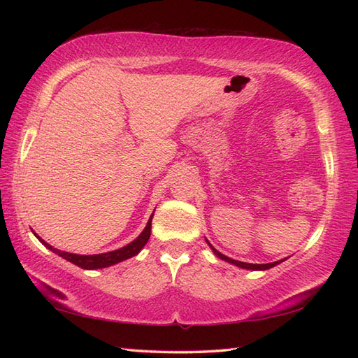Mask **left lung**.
I'll list each match as a JSON object with an SVG mask.
<instances>
[{
    "label": "left lung",
    "mask_w": 358,
    "mask_h": 358,
    "mask_svg": "<svg viewBox=\"0 0 358 358\" xmlns=\"http://www.w3.org/2000/svg\"><path fill=\"white\" fill-rule=\"evenodd\" d=\"M208 241V240H206ZM208 245H209V248L212 249V252H214L218 258H222V260H224V262H227V263H231V264H234V266H238V268H241V269H249V271H266V269H271V268H273V266H277V264H280L281 262H285V260H278V262H273V263H266V264H254V263H245V262H238V260H232V258H229V257H226V255H223L222 252H218V250L210 245V243L208 241Z\"/></svg>",
    "instance_id": "1"
}]
</instances>
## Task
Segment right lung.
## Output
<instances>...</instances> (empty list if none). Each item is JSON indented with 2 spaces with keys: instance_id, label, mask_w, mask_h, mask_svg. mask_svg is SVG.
Wrapping results in <instances>:
<instances>
[{
  "instance_id": "obj_1",
  "label": "right lung",
  "mask_w": 358,
  "mask_h": 358,
  "mask_svg": "<svg viewBox=\"0 0 358 358\" xmlns=\"http://www.w3.org/2000/svg\"><path fill=\"white\" fill-rule=\"evenodd\" d=\"M152 217H154V214L150 215L149 222H148L146 227L143 229V232L134 241L129 243V245L120 248V249H115V250H110V252L95 254V255H78V254L64 252V250H59L57 248L50 246L49 243H45L41 237H38L35 232L34 234H35V237L40 240L45 248L52 250V252H55L57 255L64 258V260H67V262L77 264L78 268H81V269H103V268H109V266H112V264H117L120 262H124V260H127V258H131V257H134V255L140 252V250L144 248V245H146L149 237H150Z\"/></svg>"
}]
</instances>
